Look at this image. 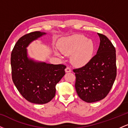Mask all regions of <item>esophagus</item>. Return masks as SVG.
<instances>
[{"mask_svg":"<svg viewBox=\"0 0 128 128\" xmlns=\"http://www.w3.org/2000/svg\"><path fill=\"white\" fill-rule=\"evenodd\" d=\"M72 70H71V68H70V67H66V72H71Z\"/></svg>","mask_w":128,"mask_h":128,"instance_id":"obj_1","label":"esophagus"}]
</instances>
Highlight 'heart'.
I'll return each mask as SVG.
<instances>
[{
	"mask_svg": "<svg viewBox=\"0 0 128 128\" xmlns=\"http://www.w3.org/2000/svg\"><path fill=\"white\" fill-rule=\"evenodd\" d=\"M59 49L64 55L71 56L70 60L74 65L81 66L86 64L92 58L94 44L81 35H73L61 40Z\"/></svg>",
	"mask_w": 128,
	"mask_h": 128,
	"instance_id": "1",
	"label": "heart"
}]
</instances>
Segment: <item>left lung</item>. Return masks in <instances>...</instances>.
Returning <instances> with one entry per match:
<instances>
[{
	"label": "left lung",
	"instance_id": "left-lung-1",
	"mask_svg": "<svg viewBox=\"0 0 128 128\" xmlns=\"http://www.w3.org/2000/svg\"><path fill=\"white\" fill-rule=\"evenodd\" d=\"M98 34L100 42L97 54L84 66L73 70L77 94L88 103L104 99L117 75L115 48L105 35Z\"/></svg>",
	"mask_w": 128,
	"mask_h": 128
}]
</instances>
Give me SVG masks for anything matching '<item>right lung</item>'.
Here are the masks:
<instances>
[{"mask_svg":"<svg viewBox=\"0 0 128 128\" xmlns=\"http://www.w3.org/2000/svg\"><path fill=\"white\" fill-rule=\"evenodd\" d=\"M44 32H30L20 38L11 52L12 79L26 100L36 104L48 103L54 98L56 85L65 74L64 64L35 62L27 56L26 47Z\"/></svg>","mask_w":128,"mask_h":128,"instance_id":"add662e5","label":"right lung"}]
</instances>
